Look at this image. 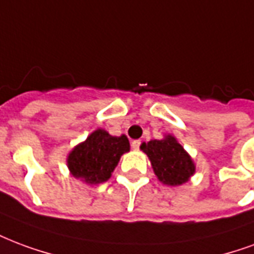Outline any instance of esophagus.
Masks as SVG:
<instances>
[{"label":"esophagus","mask_w":254,"mask_h":254,"mask_svg":"<svg viewBox=\"0 0 254 254\" xmlns=\"http://www.w3.org/2000/svg\"><path fill=\"white\" fill-rule=\"evenodd\" d=\"M140 145H141V141L140 140H133L132 141V148L133 149H140Z\"/></svg>","instance_id":"obj_1"}]
</instances>
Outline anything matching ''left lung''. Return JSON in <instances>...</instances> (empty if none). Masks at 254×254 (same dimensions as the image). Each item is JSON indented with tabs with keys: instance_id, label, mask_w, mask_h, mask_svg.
<instances>
[{
	"instance_id": "8db88e82",
	"label": "left lung",
	"mask_w": 254,
	"mask_h": 254,
	"mask_svg": "<svg viewBox=\"0 0 254 254\" xmlns=\"http://www.w3.org/2000/svg\"><path fill=\"white\" fill-rule=\"evenodd\" d=\"M141 149L149 157L156 176L165 185H183L195 172L191 157L175 137L142 142Z\"/></svg>"
}]
</instances>
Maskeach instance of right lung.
Segmentation results:
<instances>
[{
  "instance_id": "1",
  "label": "right lung",
  "mask_w": 254,
  "mask_h": 254,
  "mask_svg": "<svg viewBox=\"0 0 254 254\" xmlns=\"http://www.w3.org/2000/svg\"><path fill=\"white\" fill-rule=\"evenodd\" d=\"M129 151L127 136H110L102 129L95 130L87 140L75 146L67 163L75 178L89 185H98L112 176V172L125 152Z\"/></svg>"
}]
</instances>
